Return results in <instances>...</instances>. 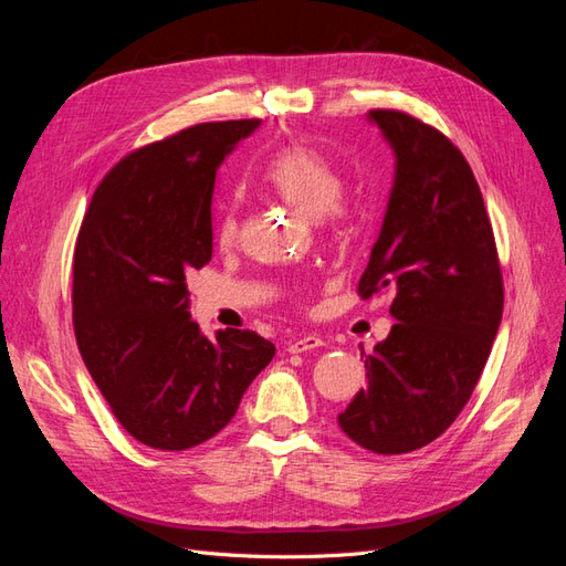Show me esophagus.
<instances>
[{
    "instance_id": "esophagus-1",
    "label": "esophagus",
    "mask_w": 566,
    "mask_h": 566,
    "mask_svg": "<svg viewBox=\"0 0 566 566\" xmlns=\"http://www.w3.org/2000/svg\"><path fill=\"white\" fill-rule=\"evenodd\" d=\"M323 345H325V342L318 335H302V337H295L293 342H290L287 352L290 354H302V352H310V349H318Z\"/></svg>"
}]
</instances>
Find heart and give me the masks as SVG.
<instances>
[{
    "label": "heart",
    "instance_id": "heart-1",
    "mask_svg": "<svg viewBox=\"0 0 566 566\" xmlns=\"http://www.w3.org/2000/svg\"><path fill=\"white\" fill-rule=\"evenodd\" d=\"M264 181L310 217L318 219L328 213L329 217L325 219H331L333 224L342 219L339 200L345 193V181H342L337 169L310 146L293 144L281 148L266 163ZM217 238L221 245L235 243L238 217L233 210L221 217Z\"/></svg>",
    "mask_w": 566,
    "mask_h": 566
}]
</instances>
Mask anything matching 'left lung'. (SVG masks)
<instances>
[{
  "label": "left lung",
  "instance_id": "obj_1",
  "mask_svg": "<svg viewBox=\"0 0 566 566\" xmlns=\"http://www.w3.org/2000/svg\"><path fill=\"white\" fill-rule=\"evenodd\" d=\"M394 150V186L358 295L394 290L387 339L366 358L368 387L337 422L373 453L427 447L472 397L503 316V276L482 191L439 129L370 111Z\"/></svg>",
  "mask_w": 566,
  "mask_h": 566
}]
</instances>
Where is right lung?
<instances>
[{
	"label": "right lung",
	"instance_id": "obj_1",
	"mask_svg": "<svg viewBox=\"0 0 566 566\" xmlns=\"http://www.w3.org/2000/svg\"><path fill=\"white\" fill-rule=\"evenodd\" d=\"M260 119L202 123L119 160L84 214L73 266L82 361L119 424L150 449L184 451L235 416L276 354L252 331L205 337L186 279L212 260L219 165Z\"/></svg>",
	"mask_w": 566,
	"mask_h": 566
}]
</instances>
